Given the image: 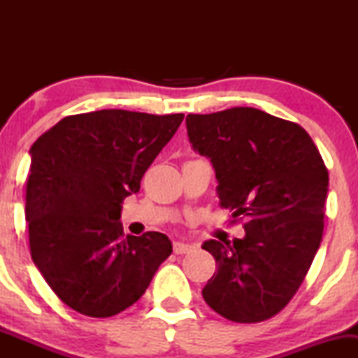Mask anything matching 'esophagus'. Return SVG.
Here are the masks:
<instances>
[{"label":"esophagus","instance_id":"esophagus-1","mask_svg":"<svg viewBox=\"0 0 358 358\" xmlns=\"http://www.w3.org/2000/svg\"><path fill=\"white\" fill-rule=\"evenodd\" d=\"M193 250V245L183 244V242H175L173 244V252L175 254H188Z\"/></svg>","mask_w":358,"mask_h":358}]
</instances>
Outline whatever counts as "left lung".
Masks as SVG:
<instances>
[{
	"label": "left lung",
	"mask_w": 358,
	"mask_h": 358,
	"mask_svg": "<svg viewBox=\"0 0 358 358\" xmlns=\"http://www.w3.org/2000/svg\"><path fill=\"white\" fill-rule=\"evenodd\" d=\"M187 129L215 168L220 207L245 231L244 239L203 242L219 264L203 299L231 322L273 318L296 294L322 242V155L296 122L254 108L188 114Z\"/></svg>",
	"instance_id": "8db88e82"
}]
</instances>
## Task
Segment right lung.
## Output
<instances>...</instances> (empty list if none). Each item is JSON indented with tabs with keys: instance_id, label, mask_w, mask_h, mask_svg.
I'll list each match as a JSON object with an SVG mask.
<instances>
[{
	"instance_id": "add662e5",
	"label": "right lung",
	"mask_w": 358,
	"mask_h": 358,
	"mask_svg": "<svg viewBox=\"0 0 358 358\" xmlns=\"http://www.w3.org/2000/svg\"><path fill=\"white\" fill-rule=\"evenodd\" d=\"M183 117L122 109L73 114L31 146L24 199L31 259L77 313L108 318L124 311L171 254L165 234L124 237L119 219Z\"/></svg>"
}]
</instances>
